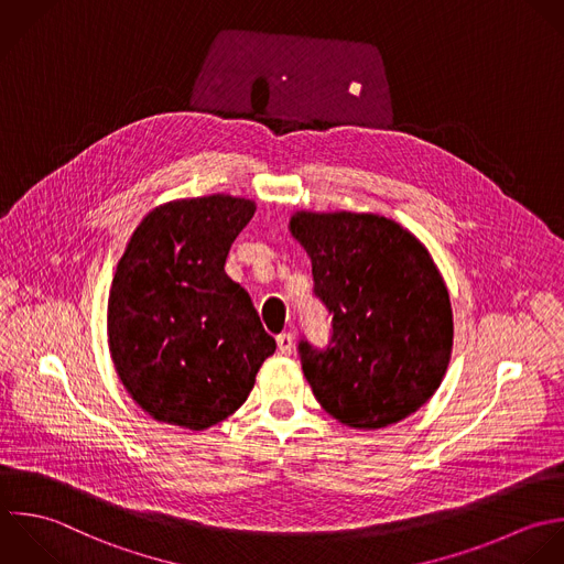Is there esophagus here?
I'll return each instance as SVG.
<instances>
[{
	"label": "esophagus",
	"instance_id": "obj_1",
	"mask_svg": "<svg viewBox=\"0 0 564 564\" xmlns=\"http://www.w3.org/2000/svg\"><path fill=\"white\" fill-rule=\"evenodd\" d=\"M276 347H279V351H281L283 356H290L292 349H294V336H292L290 332L279 334V336H276Z\"/></svg>",
	"mask_w": 564,
	"mask_h": 564
}]
</instances>
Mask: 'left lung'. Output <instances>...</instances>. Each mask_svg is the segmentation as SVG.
I'll return each mask as SVG.
<instances>
[{
	"mask_svg": "<svg viewBox=\"0 0 564 564\" xmlns=\"http://www.w3.org/2000/svg\"><path fill=\"white\" fill-rule=\"evenodd\" d=\"M290 230L332 316L325 347L299 340L316 400L351 429L409 417L440 389L453 351L451 299L429 250L380 215L296 213Z\"/></svg>",
	"mask_w": 564,
	"mask_h": 564,
	"instance_id": "1",
	"label": "left lung"
}]
</instances>
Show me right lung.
Returning <instances> with one entry per match:
<instances>
[{
    "label": "right lung",
    "instance_id": "obj_1",
    "mask_svg": "<svg viewBox=\"0 0 564 564\" xmlns=\"http://www.w3.org/2000/svg\"><path fill=\"white\" fill-rule=\"evenodd\" d=\"M252 215L254 202L230 195L169 202L140 221L118 261L109 351L129 395L158 422L204 431L226 420L276 349L248 292L224 272Z\"/></svg>",
    "mask_w": 564,
    "mask_h": 564
}]
</instances>
